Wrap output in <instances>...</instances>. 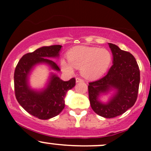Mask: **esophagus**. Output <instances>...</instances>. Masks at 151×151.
<instances>
[{"instance_id":"34e87169","label":"esophagus","mask_w":151,"mask_h":151,"mask_svg":"<svg viewBox=\"0 0 151 151\" xmlns=\"http://www.w3.org/2000/svg\"><path fill=\"white\" fill-rule=\"evenodd\" d=\"M76 82H77V83H80V82H84V80H83L82 78L77 77V78H76Z\"/></svg>"}]
</instances>
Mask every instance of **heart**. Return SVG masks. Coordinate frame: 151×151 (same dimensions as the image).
<instances>
[{
    "instance_id": "b5f03b06",
    "label": "heart",
    "mask_w": 151,
    "mask_h": 151,
    "mask_svg": "<svg viewBox=\"0 0 151 151\" xmlns=\"http://www.w3.org/2000/svg\"><path fill=\"white\" fill-rule=\"evenodd\" d=\"M68 60H60L64 71L73 73L74 67L80 68L81 74L90 80L99 78L107 71L112 62V55L104 48L84 46L75 47L67 52Z\"/></svg>"
}]
</instances>
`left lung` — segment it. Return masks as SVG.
I'll use <instances>...</instances> for the list:
<instances>
[{
  "label": "left lung",
  "mask_w": 151,
  "mask_h": 151,
  "mask_svg": "<svg viewBox=\"0 0 151 151\" xmlns=\"http://www.w3.org/2000/svg\"><path fill=\"white\" fill-rule=\"evenodd\" d=\"M113 60L107 74L96 81L89 83L88 94L91 108L101 117L112 118L121 115L136 102L140 74L136 59L129 52L109 43ZM111 90L115 93L106 103L99 96Z\"/></svg>",
  "instance_id": "obj_1"
}]
</instances>
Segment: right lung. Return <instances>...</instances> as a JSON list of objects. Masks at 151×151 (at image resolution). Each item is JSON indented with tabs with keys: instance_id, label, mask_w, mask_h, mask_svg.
I'll list each match as a JSON object with an SVG mask.
<instances>
[{
	"instance_id": "right-lung-1",
	"label": "right lung",
	"mask_w": 151,
	"mask_h": 151,
	"mask_svg": "<svg viewBox=\"0 0 151 151\" xmlns=\"http://www.w3.org/2000/svg\"><path fill=\"white\" fill-rule=\"evenodd\" d=\"M61 47V45L42 47L27 53L15 68L14 81L17 100L25 111L39 119L47 120L59 115L65 106L67 91L75 85L74 78L63 81L53 73L44 89L36 91L29 85V76L36 65L45 63L52 69L60 71L58 66L50 58H58Z\"/></svg>"
}]
</instances>
